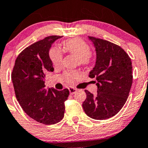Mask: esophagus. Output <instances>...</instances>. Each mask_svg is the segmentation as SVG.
<instances>
[{"label": "esophagus", "instance_id": "1", "mask_svg": "<svg viewBox=\"0 0 148 148\" xmlns=\"http://www.w3.org/2000/svg\"><path fill=\"white\" fill-rule=\"evenodd\" d=\"M68 90H69V92L71 95H73V94H75L76 92H77V90H76L75 88H71H71H68Z\"/></svg>", "mask_w": 148, "mask_h": 148}]
</instances>
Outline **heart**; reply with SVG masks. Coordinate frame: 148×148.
<instances>
[{
    "label": "heart",
    "mask_w": 148,
    "mask_h": 148,
    "mask_svg": "<svg viewBox=\"0 0 148 148\" xmlns=\"http://www.w3.org/2000/svg\"><path fill=\"white\" fill-rule=\"evenodd\" d=\"M64 50L71 54L76 56L78 58L79 63L80 65H87L90 60V47L85 41L79 38L69 39L64 41ZM49 56L52 63L55 65H60L63 60V55L59 49L56 48H52L49 51ZM78 75L76 72H70L66 74L67 80L71 81Z\"/></svg>",
    "instance_id": "1"
}]
</instances>
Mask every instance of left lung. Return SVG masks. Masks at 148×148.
Wrapping results in <instances>:
<instances>
[{"label": "left lung", "mask_w": 148, "mask_h": 148, "mask_svg": "<svg viewBox=\"0 0 148 148\" xmlns=\"http://www.w3.org/2000/svg\"><path fill=\"white\" fill-rule=\"evenodd\" d=\"M96 52L95 67L89 77H95L97 94L85 90L83 108L86 115L95 120L113 117L127 100L132 83L131 59L119 45L110 41L88 36Z\"/></svg>", "instance_id": "obj_1"}]
</instances>
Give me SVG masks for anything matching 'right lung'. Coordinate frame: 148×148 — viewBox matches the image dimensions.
<instances>
[{
    "instance_id": "add662e5",
    "label": "right lung",
    "mask_w": 148,
    "mask_h": 148,
    "mask_svg": "<svg viewBox=\"0 0 148 148\" xmlns=\"http://www.w3.org/2000/svg\"><path fill=\"white\" fill-rule=\"evenodd\" d=\"M62 36H51L32 44L16 58L11 74L16 98L25 113L38 123L53 125L64 117L69 90L46 89L45 75L53 72L49 57L52 44Z\"/></svg>"
}]
</instances>
